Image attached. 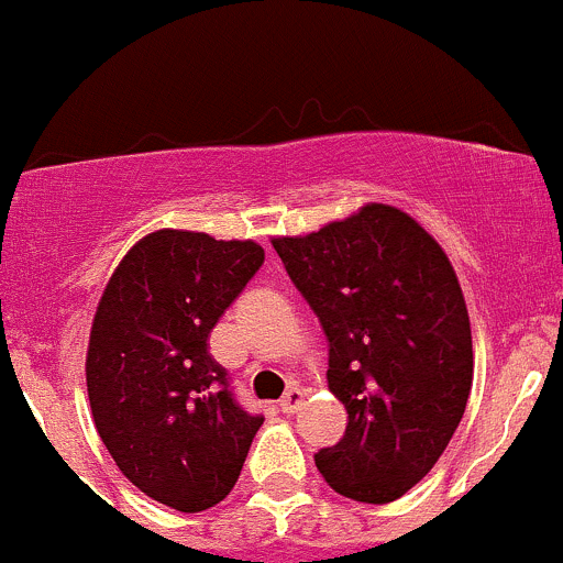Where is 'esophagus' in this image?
Wrapping results in <instances>:
<instances>
[{
	"mask_svg": "<svg viewBox=\"0 0 563 563\" xmlns=\"http://www.w3.org/2000/svg\"><path fill=\"white\" fill-rule=\"evenodd\" d=\"M300 402H303V391L298 386H289L287 394L279 399V410L282 413H295L300 408Z\"/></svg>",
	"mask_w": 563,
	"mask_h": 563,
	"instance_id": "obj_1",
	"label": "esophagus"
}]
</instances>
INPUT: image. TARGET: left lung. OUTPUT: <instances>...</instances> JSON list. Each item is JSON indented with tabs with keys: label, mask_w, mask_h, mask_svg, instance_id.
<instances>
[{
	"label": "left lung",
	"mask_w": 563,
	"mask_h": 563,
	"mask_svg": "<svg viewBox=\"0 0 563 563\" xmlns=\"http://www.w3.org/2000/svg\"><path fill=\"white\" fill-rule=\"evenodd\" d=\"M328 339V388L347 410L314 463L344 498L388 504L432 471L473 383L471 322L452 263L408 213L366 205L306 238H276Z\"/></svg>",
	"instance_id": "1"
}]
</instances>
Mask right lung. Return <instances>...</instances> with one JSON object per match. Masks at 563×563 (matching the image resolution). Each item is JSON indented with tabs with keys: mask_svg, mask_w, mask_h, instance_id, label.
<instances>
[{
	"mask_svg": "<svg viewBox=\"0 0 563 563\" xmlns=\"http://www.w3.org/2000/svg\"><path fill=\"white\" fill-rule=\"evenodd\" d=\"M265 263L252 241L158 230L117 265L92 320L87 394L100 441L177 511L224 500L263 416L241 408L210 331Z\"/></svg>",
	"mask_w": 563,
	"mask_h": 563,
	"instance_id": "obj_1",
	"label": "right lung"
}]
</instances>
